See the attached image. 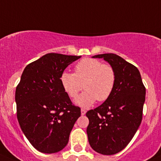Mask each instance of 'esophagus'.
Listing matches in <instances>:
<instances>
[{"label":"esophagus","mask_w":161,"mask_h":161,"mask_svg":"<svg viewBox=\"0 0 161 161\" xmlns=\"http://www.w3.org/2000/svg\"><path fill=\"white\" fill-rule=\"evenodd\" d=\"M86 110H84V109H82L81 110V114L82 115H85L86 114Z\"/></svg>","instance_id":"esophagus-1"}]
</instances>
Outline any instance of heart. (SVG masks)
<instances>
[{"label": "heart", "instance_id": "heart-1", "mask_svg": "<svg viewBox=\"0 0 161 161\" xmlns=\"http://www.w3.org/2000/svg\"><path fill=\"white\" fill-rule=\"evenodd\" d=\"M116 79V71L111 65L93 58H84L75 65L74 74L62 73L61 82L64 90L72 99L77 98L85 89L75 103L88 108L97 100L103 102L111 97Z\"/></svg>", "mask_w": 161, "mask_h": 161}]
</instances>
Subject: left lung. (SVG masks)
<instances>
[{"label":"left lung","instance_id":"obj_1","mask_svg":"<svg viewBox=\"0 0 161 161\" xmlns=\"http://www.w3.org/2000/svg\"><path fill=\"white\" fill-rule=\"evenodd\" d=\"M92 58L108 61L117 79L111 97L86 113L87 136L92 150L113 155L125 148L140 125L146 88L137 68L118 55L103 53Z\"/></svg>","mask_w":161,"mask_h":161}]
</instances>
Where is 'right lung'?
I'll return each mask as SVG.
<instances>
[{"mask_svg":"<svg viewBox=\"0 0 161 161\" xmlns=\"http://www.w3.org/2000/svg\"><path fill=\"white\" fill-rule=\"evenodd\" d=\"M50 53L29 64L16 87L17 118L32 147L44 153L63 150L81 109L72 104L61 82L64 69L79 59Z\"/></svg>","mask_w":161,"mask_h":161,"instance_id":"right-lung-1","label":"right lung"}]
</instances>
